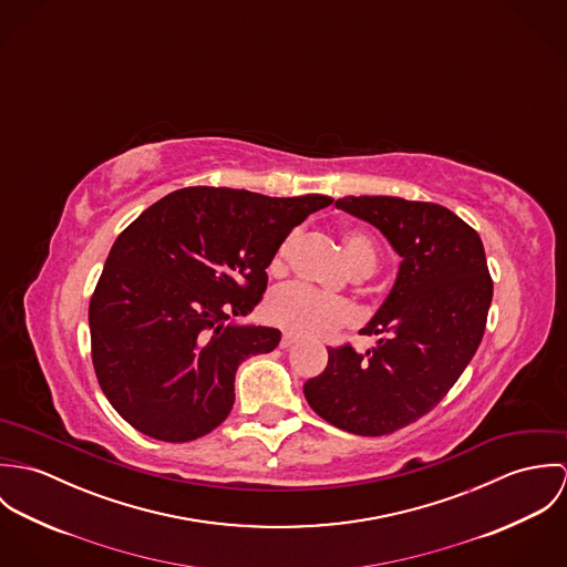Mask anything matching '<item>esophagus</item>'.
Returning <instances> with one entry per match:
<instances>
[{
  "label": "esophagus",
  "instance_id": "34e87169",
  "mask_svg": "<svg viewBox=\"0 0 567 567\" xmlns=\"http://www.w3.org/2000/svg\"><path fill=\"white\" fill-rule=\"evenodd\" d=\"M295 342H297V338H295L292 333H284V336H281V342H279V347H281V349H288V347H292Z\"/></svg>",
  "mask_w": 567,
  "mask_h": 567
}]
</instances>
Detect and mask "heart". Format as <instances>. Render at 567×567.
<instances>
[{
	"label": "heart",
	"instance_id": "b5f03b06",
	"mask_svg": "<svg viewBox=\"0 0 567 567\" xmlns=\"http://www.w3.org/2000/svg\"><path fill=\"white\" fill-rule=\"evenodd\" d=\"M292 240H286L281 248L277 250L272 259V270L279 272L284 270V261L288 257ZM344 244V255L353 268V272H373L378 264V250L373 240L360 231V229H349L342 236ZM268 319L281 329L295 333V336H324L342 324H349L355 319V310L349 301L340 297H329L323 292H317L308 286L292 284L286 288H279L266 306Z\"/></svg>",
	"mask_w": 567,
	"mask_h": 567
}]
</instances>
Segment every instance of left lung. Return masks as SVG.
Returning a JSON list of instances; mask_svg holds the SVG:
<instances>
[{"label": "left lung", "instance_id": "left-lung-1", "mask_svg": "<svg viewBox=\"0 0 567 567\" xmlns=\"http://www.w3.org/2000/svg\"><path fill=\"white\" fill-rule=\"evenodd\" d=\"M342 209L402 257L395 284L360 333L380 336L358 353L327 349L323 373L306 382L312 410L360 436L391 434L439 404L474 358L493 297L481 236L454 212L398 196H344Z\"/></svg>", "mask_w": 567, "mask_h": 567}]
</instances>
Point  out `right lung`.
Wrapping results in <instances>:
<instances>
[{
    "label": "right lung",
    "instance_id": "right-lung-1",
    "mask_svg": "<svg viewBox=\"0 0 567 567\" xmlns=\"http://www.w3.org/2000/svg\"><path fill=\"white\" fill-rule=\"evenodd\" d=\"M329 196L270 198L185 187L151 205L106 257L89 303L102 393L135 430L185 443L234 408L236 371L281 331L236 323L261 301L266 268Z\"/></svg>",
    "mask_w": 567,
    "mask_h": 567
}]
</instances>
